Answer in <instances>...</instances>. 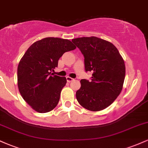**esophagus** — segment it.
I'll return each mask as SVG.
<instances>
[{"instance_id":"esophagus-1","label":"esophagus","mask_w":148,"mask_h":148,"mask_svg":"<svg viewBox=\"0 0 148 148\" xmlns=\"http://www.w3.org/2000/svg\"><path fill=\"white\" fill-rule=\"evenodd\" d=\"M66 79H67V81L68 83H70L71 81H74V79H73V78H72V77H70V76H67V77H66Z\"/></svg>"}]
</instances>
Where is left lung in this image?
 I'll return each instance as SVG.
<instances>
[{
  "instance_id": "8db88e82",
  "label": "left lung",
  "mask_w": 148,
  "mask_h": 148,
  "mask_svg": "<svg viewBox=\"0 0 148 148\" xmlns=\"http://www.w3.org/2000/svg\"><path fill=\"white\" fill-rule=\"evenodd\" d=\"M84 57L85 70L92 72L91 80L81 79L76 92L78 102L92 111H101L111 104L121 92L125 64L116 47L97 37L72 40Z\"/></svg>"
}]
</instances>
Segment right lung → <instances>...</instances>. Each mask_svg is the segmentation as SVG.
Listing matches in <instances>:
<instances>
[{
  "instance_id": "add662e5",
  "label": "right lung",
  "mask_w": 148,
  "mask_h": 148,
  "mask_svg": "<svg viewBox=\"0 0 148 148\" xmlns=\"http://www.w3.org/2000/svg\"><path fill=\"white\" fill-rule=\"evenodd\" d=\"M76 48L69 40L47 37L33 43L22 57L17 68L18 88L35 111L47 113L57 106L67 79L51 71L64 53Z\"/></svg>"
}]
</instances>
